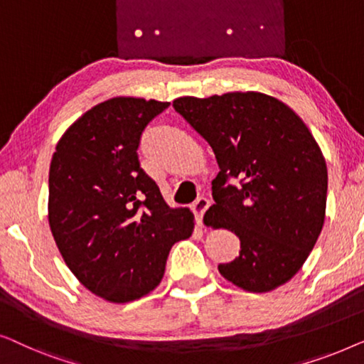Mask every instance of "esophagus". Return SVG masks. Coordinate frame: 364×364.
Wrapping results in <instances>:
<instances>
[{"mask_svg": "<svg viewBox=\"0 0 364 364\" xmlns=\"http://www.w3.org/2000/svg\"><path fill=\"white\" fill-rule=\"evenodd\" d=\"M209 199L208 198H199L196 203L193 204V213H194V216H196V221H198V224H201L203 223V216H204V213L208 211V208H209Z\"/></svg>", "mask_w": 364, "mask_h": 364, "instance_id": "1", "label": "esophagus"}]
</instances>
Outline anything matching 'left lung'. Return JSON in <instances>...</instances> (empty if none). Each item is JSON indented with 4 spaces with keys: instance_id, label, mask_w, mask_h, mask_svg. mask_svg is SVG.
<instances>
[{
    "instance_id": "8db88e82",
    "label": "left lung",
    "mask_w": 364,
    "mask_h": 364,
    "mask_svg": "<svg viewBox=\"0 0 364 364\" xmlns=\"http://www.w3.org/2000/svg\"><path fill=\"white\" fill-rule=\"evenodd\" d=\"M173 107L221 170L204 224L234 232L240 250L219 272L254 294L289 282L325 223L328 171L314 135L290 107L260 92L180 97Z\"/></svg>"
}]
</instances>
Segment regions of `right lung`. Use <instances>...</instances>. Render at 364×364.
Here are the masks:
<instances>
[{
    "mask_svg": "<svg viewBox=\"0 0 364 364\" xmlns=\"http://www.w3.org/2000/svg\"><path fill=\"white\" fill-rule=\"evenodd\" d=\"M170 102L114 97L74 122L49 168V226L64 262L92 294L127 304L161 282L194 216L170 208L140 168L146 125Z\"/></svg>",
    "mask_w": 364,
    "mask_h": 364,
    "instance_id": "add662e5",
    "label": "right lung"
}]
</instances>
